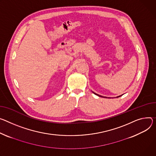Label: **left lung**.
Wrapping results in <instances>:
<instances>
[{"label": "left lung", "instance_id": "1", "mask_svg": "<svg viewBox=\"0 0 156 156\" xmlns=\"http://www.w3.org/2000/svg\"><path fill=\"white\" fill-rule=\"evenodd\" d=\"M94 94H96V95H98V96H101V97H102V96H100V95H98V94H96V93H94Z\"/></svg>", "mask_w": 156, "mask_h": 156}]
</instances>
